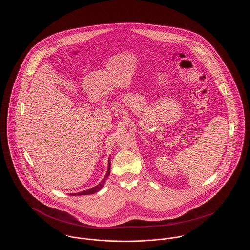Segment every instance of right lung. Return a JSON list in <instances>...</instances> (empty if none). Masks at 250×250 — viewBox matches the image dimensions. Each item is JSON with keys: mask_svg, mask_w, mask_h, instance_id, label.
<instances>
[{"mask_svg": "<svg viewBox=\"0 0 250 250\" xmlns=\"http://www.w3.org/2000/svg\"><path fill=\"white\" fill-rule=\"evenodd\" d=\"M109 172H110V162H108V167H107V171L106 176L104 177V179H103V180H102V181H101L97 186H95L94 188H90V189L83 190V191L79 192V193H73L72 195H87V194H93V193H95V192L99 191V190L103 188V186H104L105 182L107 181V176L109 175Z\"/></svg>", "mask_w": 250, "mask_h": 250, "instance_id": "right-lung-1", "label": "right lung"}]
</instances>
